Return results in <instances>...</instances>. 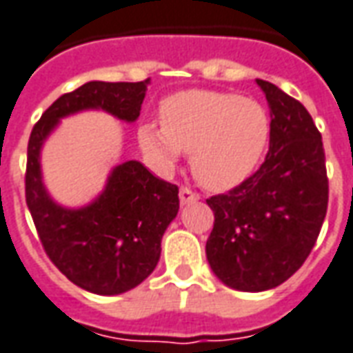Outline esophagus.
I'll return each mask as SVG.
<instances>
[{"label": "esophagus", "mask_w": 353, "mask_h": 353, "mask_svg": "<svg viewBox=\"0 0 353 353\" xmlns=\"http://www.w3.org/2000/svg\"><path fill=\"white\" fill-rule=\"evenodd\" d=\"M179 197H181L182 205H188L192 203V201H197V199H199V194H197V192H192V190L186 188V186H182L181 192H179Z\"/></svg>", "instance_id": "esophagus-1"}]
</instances>
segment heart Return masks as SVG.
<instances>
[{"label":"heart","mask_w":353,"mask_h":353,"mask_svg":"<svg viewBox=\"0 0 353 353\" xmlns=\"http://www.w3.org/2000/svg\"><path fill=\"white\" fill-rule=\"evenodd\" d=\"M163 123H144L139 144L159 171H171L192 152V171L209 190L243 182L261 161L270 139V116L261 102L234 92L184 91L161 106Z\"/></svg>","instance_id":"heart-1"}]
</instances>
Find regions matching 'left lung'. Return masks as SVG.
<instances>
[{
    "label": "left lung",
    "mask_w": 353,
    "mask_h": 353,
    "mask_svg": "<svg viewBox=\"0 0 353 353\" xmlns=\"http://www.w3.org/2000/svg\"><path fill=\"white\" fill-rule=\"evenodd\" d=\"M256 83L272 110L268 156L236 188L207 199V261L222 283L247 292L274 289L301 268L329 201L321 132L308 110L274 83Z\"/></svg>",
    "instance_id": "obj_1"
}]
</instances>
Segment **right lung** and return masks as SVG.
Instances as JSON below:
<instances>
[{
  "mask_svg": "<svg viewBox=\"0 0 353 353\" xmlns=\"http://www.w3.org/2000/svg\"><path fill=\"white\" fill-rule=\"evenodd\" d=\"M150 79L89 81L62 94L34 125L26 161V205L47 256L72 283L94 294H121L154 272L161 237L179 212V186L154 176L141 161H125L110 172L106 188L91 205L66 209L54 203L43 182L39 152L61 117L104 110L134 121Z\"/></svg>",
  "mask_w": 353,
  "mask_h": 353,
  "instance_id": "obj_1",
  "label": "right lung"
}]
</instances>
